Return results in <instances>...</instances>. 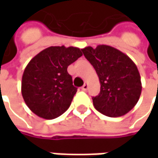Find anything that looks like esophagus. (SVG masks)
Listing matches in <instances>:
<instances>
[{"mask_svg": "<svg viewBox=\"0 0 158 158\" xmlns=\"http://www.w3.org/2000/svg\"><path fill=\"white\" fill-rule=\"evenodd\" d=\"M88 87H89V84L87 82H85L84 84H83V86L82 87V89L83 91H86L87 89H88Z\"/></svg>", "mask_w": 158, "mask_h": 158, "instance_id": "1", "label": "esophagus"}]
</instances>
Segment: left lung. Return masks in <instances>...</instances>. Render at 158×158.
I'll return each instance as SVG.
<instances>
[{
  "mask_svg": "<svg viewBox=\"0 0 158 158\" xmlns=\"http://www.w3.org/2000/svg\"><path fill=\"white\" fill-rule=\"evenodd\" d=\"M93 66L100 82V92L92 98L96 110L108 117H120L131 111L142 93L136 65L124 52L106 45L81 49Z\"/></svg>",
  "mask_w": 158,
  "mask_h": 158,
  "instance_id": "1",
  "label": "left lung"
}]
</instances>
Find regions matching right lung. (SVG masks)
Listing matches in <instances>:
<instances>
[{"instance_id": "right-lung-1", "label": "right lung", "mask_w": 158, "mask_h": 158, "mask_svg": "<svg viewBox=\"0 0 158 158\" xmlns=\"http://www.w3.org/2000/svg\"><path fill=\"white\" fill-rule=\"evenodd\" d=\"M82 55L78 47L50 46L30 60L23 74L21 90L31 112L52 119L69 109L77 88L67 69Z\"/></svg>"}]
</instances>
